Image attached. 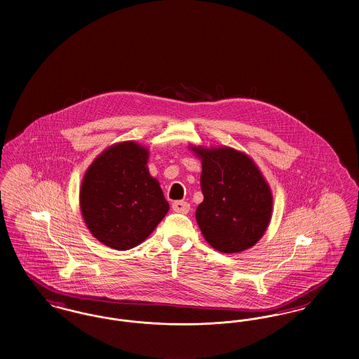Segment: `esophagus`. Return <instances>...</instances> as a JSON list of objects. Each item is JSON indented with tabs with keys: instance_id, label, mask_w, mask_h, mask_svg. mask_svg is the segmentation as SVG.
<instances>
[{
	"instance_id": "1",
	"label": "esophagus",
	"mask_w": 359,
	"mask_h": 359,
	"mask_svg": "<svg viewBox=\"0 0 359 359\" xmlns=\"http://www.w3.org/2000/svg\"><path fill=\"white\" fill-rule=\"evenodd\" d=\"M172 206L174 212L184 213V215H187V212H189V209H190V205L185 203V201H175V203H172Z\"/></svg>"
}]
</instances>
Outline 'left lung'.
<instances>
[{"label":"left lung","instance_id":"8db88e82","mask_svg":"<svg viewBox=\"0 0 359 359\" xmlns=\"http://www.w3.org/2000/svg\"><path fill=\"white\" fill-rule=\"evenodd\" d=\"M201 159L203 201L196 219L205 240L222 253L250 250L272 216V193L256 163L232 147H190Z\"/></svg>","mask_w":359,"mask_h":359}]
</instances>
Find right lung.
I'll return each mask as SVG.
<instances>
[{
  "instance_id": "right-lung-1",
  "label": "right lung",
  "mask_w": 359,
  "mask_h": 359,
  "mask_svg": "<svg viewBox=\"0 0 359 359\" xmlns=\"http://www.w3.org/2000/svg\"><path fill=\"white\" fill-rule=\"evenodd\" d=\"M149 150L127 140L96 156L80 187V209L95 238L114 250L144 241L169 212L147 169Z\"/></svg>"
}]
</instances>
